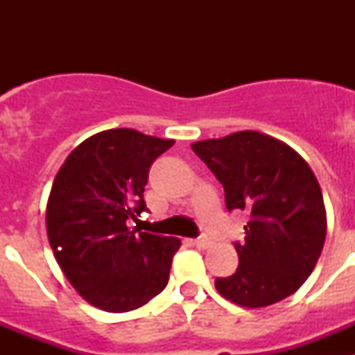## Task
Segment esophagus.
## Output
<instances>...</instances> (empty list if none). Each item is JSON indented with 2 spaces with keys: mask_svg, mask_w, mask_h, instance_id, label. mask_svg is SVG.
Listing matches in <instances>:
<instances>
[{
  "mask_svg": "<svg viewBox=\"0 0 355 355\" xmlns=\"http://www.w3.org/2000/svg\"><path fill=\"white\" fill-rule=\"evenodd\" d=\"M193 245H197L199 249H208L211 245V240L208 236H199L197 240H193Z\"/></svg>",
  "mask_w": 355,
  "mask_h": 355,
  "instance_id": "esophagus-1",
  "label": "esophagus"
}]
</instances>
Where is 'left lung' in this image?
<instances>
[{
	"instance_id": "8db88e82",
	"label": "left lung",
	"mask_w": 355,
	"mask_h": 355,
	"mask_svg": "<svg viewBox=\"0 0 355 355\" xmlns=\"http://www.w3.org/2000/svg\"><path fill=\"white\" fill-rule=\"evenodd\" d=\"M192 149L222 183L225 206L249 209L238 268L216 277V291L241 307H265L299 290L327 233L324 197L306 159L270 135L238 131Z\"/></svg>"
}]
</instances>
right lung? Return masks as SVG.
Instances as JSON below:
<instances>
[{"label":"right lung","mask_w":355,"mask_h":355,"mask_svg":"<svg viewBox=\"0 0 355 355\" xmlns=\"http://www.w3.org/2000/svg\"><path fill=\"white\" fill-rule=\"evenodd\" d=\"M174 140L130 128L92 135L72 150L46 209L49 245L69 283L103 311L126 313L162 293L180 238L131 227L147 211L149 168Z\"/></svg>","instance_id":"obj_1"}]
</instances>
